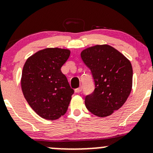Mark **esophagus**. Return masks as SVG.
Listing matches in <instances>:
<instances>
[{"mask_svg":"<svg viewBox=\"0 0 153 153\" xmlns=\"http://www.w3.org/2000/svg\"><path fill=\"white\" fill-rule=\"evenodd\" d=\"M82 86H80L79 88L75 89V93H80V92H82Z\"/></svg>","mask_w":153,"mask_h":153,"instance_id":"esophagus-1","label":"esophagus"}]
</instances>
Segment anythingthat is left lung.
I'll list each match as a JSON object with an SVG mask.
<instances>
[{
	"mask_svg": "<svg viewBox=\"0 0 153 153\" xmlns=\"http://www.w3.org/2000/svg\"><path fill=\"white\" fill-rule=\"evenodd\" d=\"M81 57L91 71L95 90L85 96V106L95 115L104 117L119 109L128 98L132 88L131 62L107 44L84 50Z\"/></svg>",
	"mask_w": 153,
	"mask_h": 153,
	"instance_id": "1",
	"label": "left lung"
}]
</instances>
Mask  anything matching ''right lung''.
Here are the masks:
<instances>
[{"instance_id":"add662e5","label":"right lung","mask_w":153,"mask_h":153,"mask_svg":"<svg viewBox=\"0 0 153 153\" xmlns=\"http://www.w3.org/2000/svg\"><path fill=\"white\" fill-rule=\"evenodd\" d=\"M70 50L47 48L27 58L22 69L21 87L30 106L42 118L54 120L66 112L74 91L61 67Z\"/></svg>"}]
</instances>
